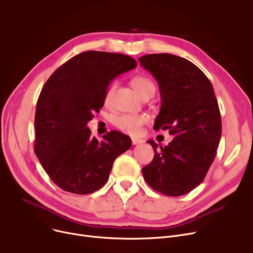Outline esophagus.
Listing matches in <instances>:
<instances>
[{"label": "esophagus", "mask_w": 253, "mask_h": 253, "mask_svg": "<svg viewBox=\"0 0 253 253\" xmlns=\"http://www.w3.org/2000/svg\"><path fill=\"white\" fill-rule=\"evenodd\" d=\"M142 140L139 139V138H132V144H138V143H141Z\"/></svg>", "instance_id": "esophagus-1"}]
</instances>
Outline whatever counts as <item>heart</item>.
Masks as SVG:
<instances>
[{
  "label": "heart",
  "instance_id": "b5f03b06",
  "mask_svg": "<svg viewBox=\"0 0 253 253\" xmlns=\"http://www.w3.org/2000/svg\"><path fill=\"white\" fill-rule=\"evenodd\" d=\"M132 86L138 93V95L142 98L144 95H147L151 91H155V85L150 79L137 76L132 79L131 81ZM114 91V86H112L106 93V100H109L112 96ZM148 118L144 115H121L115 119V126L123 132L130 135H136L140 131L141 126L147 123Z\"/></svg>",
  "mask_w": 253,
  "mask_h": 253
}]
</instances>
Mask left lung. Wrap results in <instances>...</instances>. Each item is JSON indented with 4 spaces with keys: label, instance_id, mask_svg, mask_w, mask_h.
<instances>
[{
    "label": "left lung",
    "instance_id": "8db88e82",
    "mask_svg": "<svg viewBox=\"0 0 253 253\" xmlns=\"http://www.w3.org/2000/svg\"><path fill=\"white\" fill-rule=\"evenodd\" d=\"M160 88L161 110L154 129L169 130L174 138L158 148L153 161L142 168L145 181L155 191L177 197L200 184L214 160L221 136L218 103L209 79L190 60L168 54L138 58Z\"/></svg>",
    "mask_w": 253,
    "mask_h": 253
}]
</instances>
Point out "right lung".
<instances>
[{"label":"right lung","instance_id":"right-lung-1","mask_svg":"<svg viewBox=\"0 0 253 253\" xmlns=\"http://www.w3.org/2000/svg\"><path fill=\"white\" fill-rule=\"evenodd\" d=\"M120 53L86 51L58 68L45 83L35 115V153L46 173L65 192L87 195L102 188L116 158L131 148L129 136L111 131L98 141L87 123L99 112L120 74L136 68Z\"/></svg>","mask_w":253,"mask_h":253}]
</instances>
